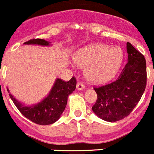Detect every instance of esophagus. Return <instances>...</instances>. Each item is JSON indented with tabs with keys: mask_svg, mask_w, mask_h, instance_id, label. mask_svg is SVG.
I'll return each instance as SVG.
<instances>
[{
	"mask_svg": "<svg viewBox=\"0 0 154 154\" xmlns=\"http://www.w3.org/2000/svg\"><path fill=\"white\" fill-rule=\"evenodd\" d=\"M84 88H85V86H84V84H82V83H78V84H77V91H82Z\"/></svg>",
	"mask_w": 154,
	"mask_h": 154,
	"instance_id": "esophagus-1",
	"label": "esophagus"
}]
</instances>
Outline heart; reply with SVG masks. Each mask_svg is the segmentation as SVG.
Wrapping results in <instances>:
<instances>
[{
	"instance_id": "1",
	"label": "heart",
	"mask_w": 154,
	"mask_h": 154,
	"mask_svg": "<svg viewBox=\"0 0 154 154\" xmlns=\"http://www.w3.org/2000/svg\"><path fill=\"white\" fill-rule=\"evenodd\" d=\"M124 59L118 47L103 44H92L79 50L74 56L75 63L85 67L87 80L94 84H104L118 73Z\"/></svg>"
}]
</instances>
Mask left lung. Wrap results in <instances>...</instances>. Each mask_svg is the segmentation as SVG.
<instances>
[{"instance_id":"8db88e82","label":"left lung","mask_w":154,"mask_h":154,"mask_svg":"<svg viewBox=\"0 0 154 154\" xmlns=\"http://www.w3.org/2000/svg\"><path fill=\"white\" fill-rule=\"evenodd\" d=\"M127 64L117 80L94 87L97 98L92 106L102 120L116 122L127 117L137 106L146 85V65L144 56L127 43Z\"/></svg>"}]
</instances>
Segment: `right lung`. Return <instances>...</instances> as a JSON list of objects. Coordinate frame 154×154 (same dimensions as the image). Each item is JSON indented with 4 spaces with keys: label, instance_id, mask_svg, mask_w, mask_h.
Instances as JSON below:
<instances>
[{
    "label": "right lung",
    "instance_id": "obj_1",
    "mask_svg": "<svg viewBox=\"0 0 154 154\" xmlns=\"http://www.w3.org/2000/svg\"><path fill=\"white\" fill-rule=\"evenodd\" d=\"M51 42L43 39H32L23 44H36L41 46H50ZM77 80L74 77L66 82L61 79L55 80L52 89L48 97L38 103L32 106H25L20 103L12 94L9 96L19 111L30 121L39 125L52 124L60 118L67 103V98L76 89ZM9 92V90L8 89Z\"/></svg>",
    "mask_w": 154,
    "mask_h": 154
}]
</instances>
